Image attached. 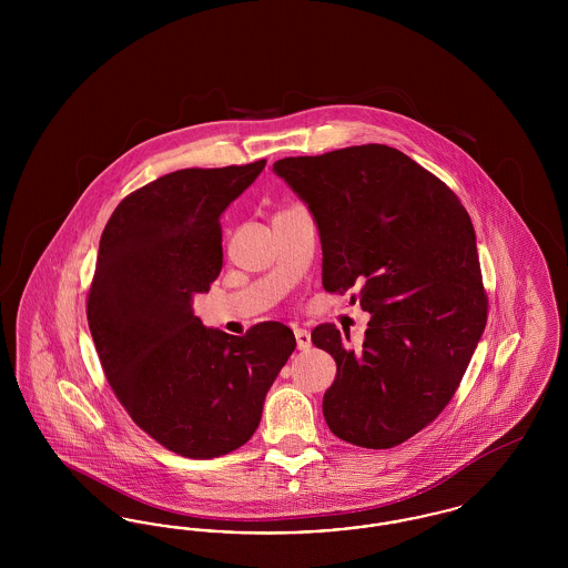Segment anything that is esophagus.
<instances>
[{
	"instance_id": "esophagus-1",
	"label": "esophagus",
	"mask_w": 568,
	"mask_h": 568,
	"mask_svg": "<svg viewBox=\"0 0 568 568\" xmlns=\"http://www.w3.org/2000/svg\"><path fill=\"white\" fill-rule=\"evenodd\" d=\"M294 336H296V345L300 352H306V349L311 347V334H308L306 329L296 327V329H294Z\"/></svg>"
}]
</instances>
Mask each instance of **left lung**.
Masks as SVG:
<instances>
[{"label":"left lung","mask_w":568,"mask_h":568,"mask_svg":"<svg viewBox=\"0 0 568 568\" xmlns=\"http://www.w3.org/2000/svg\"><path fill=\"white\" fill-rule=\"evenodd\" d=\"M272 170L315 216L325 292L355 290L352 302L371 313L357 352L334 324L311 334L336 359L327 428L357 447H396L449 405L486 327L470 216L433 172L385 144Z\"/></svg>","instance_id":"8db88e82"}]
</instances>
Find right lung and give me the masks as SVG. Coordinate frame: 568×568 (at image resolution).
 I'll return each mask as SVG.
<instances>
[{
  "mask_svg": "<svg viewBox=\"0 0 568 568\" xmlns=\"http://www.w3.org/2000/svg\"><path fill=\"white\" fill-rule=\"evenodd\" d=\"M264 165L170 172L123 197L100 239L87 322L104 375L135 426L185 458L244 445L296 349L287 325L232 336L200 325L191 306L223 266L221 213Z\"/></svg>",
  "mask_w": 568,
  "mask_h": 568,
  "instance_id": "1",
  "label": "right lung"
}]
</instances>
